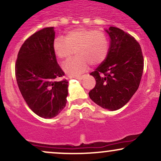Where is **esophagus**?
I'll return each instance as SVG.
<instances>
[{
    "instance_id": "esophagus-1",
    "label": "esophagus",
    "mask_w": 161,
    "mask_h": 161,
    "mask_svg": "<svg viewBox=\"0 0 161 161\" xmlns=\"http://www.w3.org/2000/svg\"><path fill=\"white\" fill-rule=\"evenodd\" d=\"M83 77H84L83 75H81V76H76L75 77V79H77L78 80H82V79H83Z\"/></svg>"
}]
</instances>
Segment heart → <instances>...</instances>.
<instances>
[{
	"label": "heart",
	"instance_id": "obj_1",
	"mask_svg": "<svg viewBox=\"0 0 161 161\" xmlns=\"http://www.w3.org/2000/svg\"><path fill=\"white\" fill-rule=\"evenodd\" d=\"M53 50L62 60L70 58L75 52L78 57L63 65L67 75L75 76L88 70L91 64L98 65L105 61L109 53V41L103 31L81 28L67 33L65 39L56 37Z\"/></svg>",
	"mask_w": 161,
	"mask_h": 161
}]
</instances>
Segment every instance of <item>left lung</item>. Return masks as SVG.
Returning a JSON list of instances; mask_svg holds the SVG:
<instances>
[{"instance_id": "8db88e82", "label": "left lung", "mask_w": 161, "mask_h": 161, "mask_svg": "<svg viewBox=\"0 0 161 161\" xmlns=\"http://www.w3.org/2000/svg\"><path fill=\"white\" fill-rule=\"evenodd\" d=\"M110 38L105 61L90 75L96 86L89 92L93 101L103 109L115 111L130 100L139 86L144 61L134 37L115 27L105 29Z\"/></svg>"}]
</instances>
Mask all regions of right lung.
I'll list each match as a JSON object with an SVG mask.
<instances>
[{"label": "right lung", "instance_id": "1", "mask_svg": "<svg viewBox=\"0 0 161 161\" xmlns=\"http://www.w3.org/2000/svg\"><path fill=\"white\" fill-rule=\"evenodd\" d=\"M54 27L45 28L25 40L20 48L15 77L21 94L34 113L52 119L67 103L68 82L58 80L64 73L53 50Z\"/></svg>", "mask_w": 161, "mask_h": 161}]
</instances>
